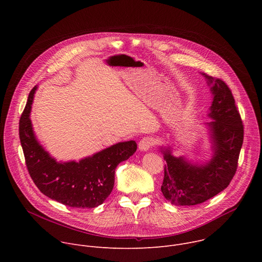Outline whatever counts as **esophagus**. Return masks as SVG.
<instances>
[{
  "instance_id": "34e87169",
  "label": "esophagus",
  "mask_w": 262,
  "mask_h": 262,
  "mask_svg": "<svg viewBox=\"0 0 262 262\" xmlns=\"http://www.w3.org/2000/svg\"><path fill=\"white\" fill-rule=\"evenodd\" d=\"M156 143V140L152 137H145L139 142V150L148 151Z\"/></svg>"
}]
</instances>
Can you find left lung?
Returning a JSON list of instances; mask_svg holds the SVG:
<instances>
[{"instance_id": "obj_1", "label": "left lung", "mask_w": 262, "mask_h": 262, "mask_svg": "<svg viewBox=\"0 0 262 262\" xmlns=\"http://www.w3.org/2000/svg\"><path fill=\"white\" fill-rule=\"evenodd\" d=\"M213 95L207 123L213 156L204 165L175 158L162 149L166 161L162 193L174 205H197L225 190L232 180L244 141V125L231 90L221 79L203 73Z\"/></svg>"}]
</instances>
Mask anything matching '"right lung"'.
<instances>
[{
    "mask_svg": "<svg viewBox=\"0 0 262 262\" xmlns=\"http://www.w3.org/2000/svg\"><path fill=\"white\" fill-rule=\"evenodd\" d=\"M35 86L19 119V139L26 165L39 191L64 205L93 208L103 203L113 190L115 169L137 150L135 141L120 142L80 162L59 163L37 141L30 113Z\"/></svg>",
    "mask_w": 262,
    "mask_h": 262,
    "instance_id": "add662e5",
    "label": "right lung"
}]
</instances>
